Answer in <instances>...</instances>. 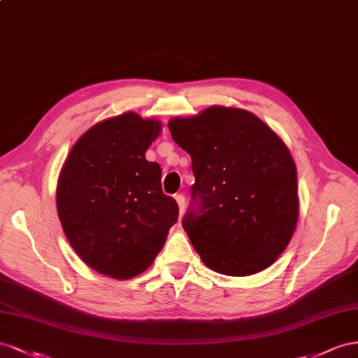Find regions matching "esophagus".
I'll return each instance as SVG.
<instances>
[{"instance_id":"1","label":"esophagus","mask_w":358,"mask_h":358,"mask_svg":"<svg viewBox=\"0 0 358 358\" xmlns=\"http://www.w3.org/2000/svg\"><path fill=\"white\" fill-rule=\"evenodd\" d=\"M176 201L178 203V208H180V213H185V208H186V198L182 195H176Z\"/></svg>"}]
</instances>
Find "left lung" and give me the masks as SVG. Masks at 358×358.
<instances>
[{
  "mask_svg": "<svg viewBox=\"0 0 358 358\" xmlns=\"http://www.w3.org/2000/svg\"><path fill=\"white\" fill-rule=\"evenodd\" d=\"M168 127L192 157L195 185L181 224L202 262L238 278L270 267L299 219L297 171L287 145L236 108L213 106Z\"/></svg>",
  "mask_w": 358,
  "mask_h": 358,
  "instance_id": "left-lung-1",
  "label": "left lung"
}]
</instances>
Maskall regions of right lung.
<instances>
[{
	"label": "right lung",
	"mask_w": 358,
	"mask_h": 358,
	"mask_svg": "<svg viewBox=\"0 0 358 358\" xmlns=\"http://www.w3.org/2000/svg\"><path fill=\"white\" fill-rule=\"evenodd\" d=\"M160 122L134 112L91 127L71 148L58 180V217L71 248L114 279L145 271L178 220L162 190V169L145 151Z\"/></svg>",
	"instance_id": "add662e5"
}]
</instances>
